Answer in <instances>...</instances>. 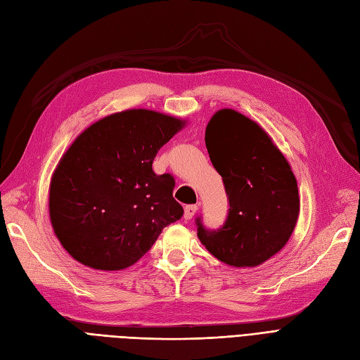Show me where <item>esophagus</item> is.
Returning <instances> with one entry per match:
<instances>
[{
    "label": "esophagus",
    "mask_w": 360,
    "mask_h": 360,
    "mask_svg": "<svg viewBox=\"0 0 360 360\" xmlns=\"http://www.w3.org/2000/svg\"><path fill=\"white\" fill-rule=\"evenodd\" d=\"M196 211H198V205H187L186 210H184V217L190 220L193 216L196 214Z\"/></svg>",
    "instance_id": "esophagus-1"
}]
</instances>
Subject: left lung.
I'll list each match as a JSON object with an SVG mask.
<instances>
[{
    "mask_svg": "<svg viewBox=\"0 0 360 360\" xmlns=\"http://www.w3.org/2000/svg\"><path fill=\"white\" fill-rule=\"evenodd\" d=\"M205 146L222 176L229 208L217 229L196 219L199 240L229 266H259L288 243L297 225V179L271 136L233 109H220L210 120Z\"/></svg>",
    "mask_w": 360,
    "mask_h": 360,
    "instance_id": "1",
    "label": "left lung"
}]
</instances>
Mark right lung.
I'll return each instance as SVG.
<instances>
[{
    "label": "right lung",
    "mask_w": 360,
    "mask_h": 360,
    "mask_svg": "<svg viewBox=\"0 0 360 360\" xmlns=\"http://www.w3.org/2000/svg\"><path fill=\"white\" fill-rule=\"evenodd\" d=\"M184 126L179 118L129 109L98 120L62 156L50 186V219L72 259L120 271L150 250L162 228L181 219L174 178L152 162Z\"/></svg>",
    "instance_id": "1"
}]
</instances>
